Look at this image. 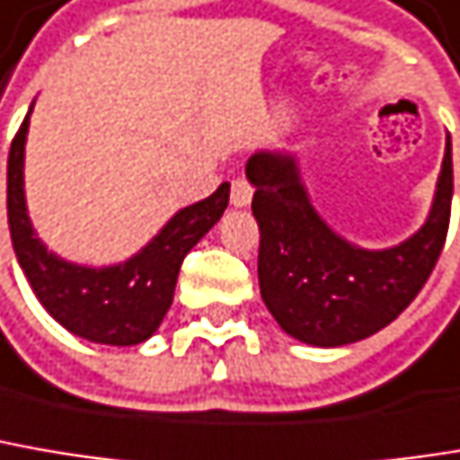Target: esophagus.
I'll use <instances>...</instances> for the list:
<instances>
[{
	"label": "esophagus",
	"mask_w": 460,
	"mask_h": 460,
	"mask_svg": "<svg viewBox=\"0 0 460 460\" xmlns=\"http://www.w3.org/2000/svg\"><path fill=\"white\" fill-rule=\"evenodd\" d=\"M250 202H252V187H250V181L234 179L231 181V205L234 208H247Z\"/></svg>",
	"instance_id": "esophagus-1"
}]
</instances>
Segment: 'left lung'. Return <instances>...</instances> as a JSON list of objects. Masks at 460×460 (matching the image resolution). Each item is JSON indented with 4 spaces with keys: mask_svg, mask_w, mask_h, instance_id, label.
<instances>
[{
    "mask_svg": "<svg viewBox=\"0 0 460 460\" xmlns=\"http://www.w3.org/2000/svg\"><path fill=\"white\" fill-rule=\"evenodd\" d=\"M244 173L255 187L252 216L261 226V297L289 337L314 348L366 340L393 323L427 284L450 221V137L427 221L382 250L348 242L318 216L289 149L255 152Z\"/></svg>",
    "mask_w": 460,
    "mask_h": 460,
    "instance_id": "left-lung-1",
    "label": "left lung"
}]
</instances>
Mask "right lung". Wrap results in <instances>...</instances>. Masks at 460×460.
Masks as SVG:
<instances>
[{"label": "right lung", "mask_w": 460, "mask_h": 460, "mask_svg": "<svg viewBox=\"0 0 460 460\" xmlns=\"http://www.w3.org/2000/svg\"><path fill=\"white\" fill-rule=\"evenodd\" d=\"M31 110L7 157V221L22 273L47 314L70 334L97 345H139L157 332L168 314L187 252L221 221L229 205V184L173 213L139 252L120 263L81 266L65 261L39 239L25 205Z\"/></svg>", "instance_id": "right-lung-1"}]
</instances>
